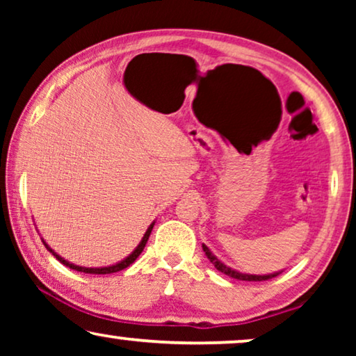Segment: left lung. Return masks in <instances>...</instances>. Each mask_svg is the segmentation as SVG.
I'll use <instances>...</instances> for the list:
<instances>
[{"label": "left lung", "instance_id": "1", "mask_svg": "<svg viewBox=\"0 0 356 356\" xmlns=\"http://www.w3.org/2000/svg\"><path fill=\"white\" fill-rule=\"evenodd\" d=\"M202 250H204V252H206L207 259L211 261L213 266H216V269H217V270H220L222 274H225V275H230V277H233V279H238V280H246V282H262V280H269V279H272V277H277V275H279V274H270V275H248V274H240V272L232 270L230 267H227L225 264H222V262L218 261L217 257L212 254L211 250H209L207 246H204V245H202Z\"/></svg>", "mask_w": 356, "mask_h": 356}]
</instances>
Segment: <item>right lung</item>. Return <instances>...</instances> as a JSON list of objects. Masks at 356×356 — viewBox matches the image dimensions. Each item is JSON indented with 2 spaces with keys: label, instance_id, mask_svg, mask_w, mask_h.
Segmentation results:
<instances>
[{
  "label": "right lung",
  "instance_id": "right-lung-1",
  "mask_svg": "<svg viewBox=\"0 0 356 356\" xmlns=\"http://www.w3.org/2000/svg\"><path fill=\"white\" fill-rule=\"evenodd\" d=\"M152 228H154V223L152 225H150L149 228H147V232H145V235H144V238H143V241L139 243V246L136 248V250L131 252V254L126 257L124 261H121V262H118V264H115V266H110V267H79V266H74V264H70V262L67 261H65L63 259V257H60L56 254L55 251L53 250H50V248L47 246V243L43 241V245L47 246V250H50V252H53V256H56V259L60 261V262H63V264H65L66 267H70V269H74V270H77V272H84V274H113V272H120V270H123V269H126V267H129L131 264H133V262L138 259V256L140 254V252L144 251V248H145V243H147V240H149V236H150V232H152Z\"/></svg>",
  "mask_w": 356,
  "mask_h": 356
}]
</instances>
